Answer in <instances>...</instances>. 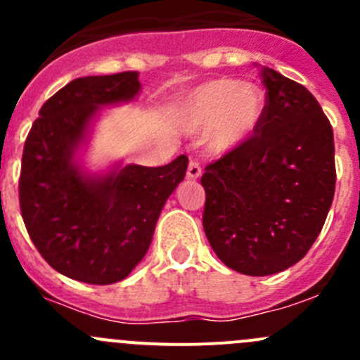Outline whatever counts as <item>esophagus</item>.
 Here are the masks:
<instances>
[{
    "label": "esophagus",
    "instance_id": "esophagus-1",
    "mask_svg": "<svg viewBox=\"0 0 360 360\" xmlns=\"http://www.w3.org/2000/svg\"><path fill=\"white\" fill-rule=\"evenodd\" d=\"M202 176V167L197 160H191L188 165V179H198Z\"/></svg>",
    "mask_w": 360,
    "mask_h": 360
}]
</instances>
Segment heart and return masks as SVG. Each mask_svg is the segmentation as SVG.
Wrapping results in <instances>:
<instances>
[{
    "label": "heart",
    "mask_w": 360,
    "mask_h": 360,
    "mask_svg": "<svg viewBox=\"0 0 360 360\" xmlns=\"http://www.w3.org/2000/svg\"><path fill=\"white\" fill-rule=\"evenodd\" d=\"M264 106V94L252 83L210 79L184 99L183 125L190 134L207 130L209 150L223 155L237 150L256 132Z\"/></svg>",
    "instance_id": "1"
}]
</instances>
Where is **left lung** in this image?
Instances as JSON below:
<instances>
[{"instance_id":"1","label":"left lung","mask_w":360,"mask_h":360,"mask_svg":"<svg viewBox=\"0 0 360 360\" xmlns=\"http://www.w3.org/2000/svg\"><path fill=\"white\" fill-rule=\"evenodd\" d=\"M266 106L237 150L205 167L203 230L231 270L264 277L303 259L335 197V139L321 104L300 83L261 68Z\"/></svg>"}]
</instances>
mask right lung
Masks as SVG:
<instances>
[{
    "mask_svg": "<svg viewBox=\"0 0 360 360\" xmlns=\"http://www.w3.org/2000/svg\"><path fill=\"white\" fill-rule=\"evenodd\" d=\"M139 72L76 78L39 110L24 144L19 200L32 244L43 259L75 281L108 285L129 277L150 249L155 226L188 157L163 167L86 172L78 153L101 108L130 103Z\"/></svg>",
    "mask_w": 360,
    "mask_h": 360,
    "instance_id": "right-lung-1",
    "label": "right lung"
}]
</instances>
